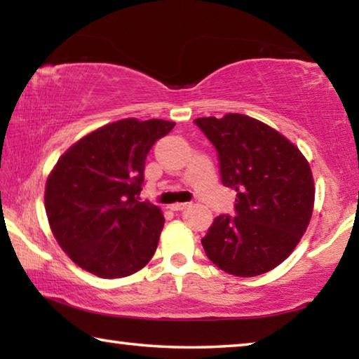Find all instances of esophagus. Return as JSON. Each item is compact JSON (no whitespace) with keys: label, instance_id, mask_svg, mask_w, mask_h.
Segmentation results:
<instances>
[{"label":"esophagus","instance_id":"1","mask_svg":"<svg viewBox=\"0 0 359 359\" xmlns=\"http://www.w3.org/2000/svg\"><path fill=\"white\" fill-rule=\"evenodd\" d=\"M185 208H188V203H175L169 205V209L171 210H184Z\"/></svg>","mask_w":359,"mask_h":359}]
</instances>
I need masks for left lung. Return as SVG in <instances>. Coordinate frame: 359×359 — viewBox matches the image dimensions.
Wrapping results in <instances>:
<instances>
[{
    "instance_id": "obj_1",
    "label": "left lung",
    "mask_w": 359,
    "mask_h": 359,
    "mask_svg": "<svg viewBox=\"0 0 359 359\" xmlns=\"http://www.w3.org/2000/svg\"><path fill=\"white\" fill-rule=\"evenodd\" d=\"M194 125L218 154L222 184L236 190V217L218 215L201 239L208 258L236 277L274 269L294 250L311 222L315 188L296 145L242 114Z\"/></svg>"
}]
</instances>
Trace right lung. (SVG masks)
<instances>
[{"instance_id":"obj_1","label":"right lung","mask_w":359,"mask_h":359,"mask_svg":"<svg viewBox=\"0 0 359 359\" xmlns=\"http://www.w3.org/2000/svg\"><path fill=\"white\" fill-rule=\"evenodd\" d=\"M174 121L125 118L65 151L46 184V214L60 247L102 278L137 272L156 250L165 217L139 201L145 158Z\"/></svg>"}]
</instances>
